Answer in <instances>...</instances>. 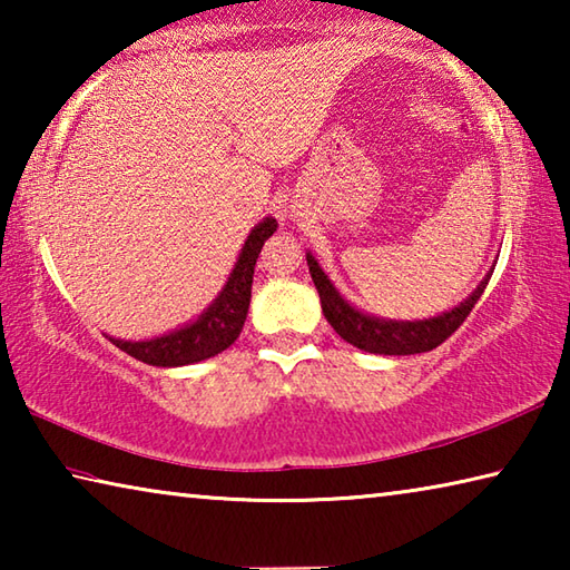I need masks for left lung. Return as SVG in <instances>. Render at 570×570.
Segmentation results:
<instances>
[{
    "label": "left lung",
    "mask_w": 570,
    "mask_h": 570,
    "mask_svg": "<svg viewBox=\"0 0 570 570\" xmlns=\"http://www.w3.org/2000/svg\"><path fill=\"white\" fill-rule=\"evenodd\" d=\"M308 274L320 292L322 298V312L326 322L334 326V332L342 336L344 342H350L356 350H364L370 354H420L430 352L448 340L452 332H458V326L468 320L472 306L478 304V298L485 292L493 272L478 284L465 302H460L450 312H442L430 320H414V322H400V320H384V316L366 314L362 308L352 306L346 298L336 292V286L330 282V276L324 274V268L312 254H306Z\"/></svg>",
    "instance_id": "obj_1"
}]
</instances>
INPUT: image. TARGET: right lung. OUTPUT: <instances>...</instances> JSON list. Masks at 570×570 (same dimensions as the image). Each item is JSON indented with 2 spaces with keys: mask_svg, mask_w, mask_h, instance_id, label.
Masks as SVG:
<instances>
[{
  "mask_svg": "<svg viewBox=\"0 0 570 570\" xmlns=\"http://www.w3.org/2000/svg\"><path fill=\"white\" fill-rule=\"evenodd\" d=\"M278 228L276 218L266 216L262 224L250 228L244 248L234 264V272L228 274L226 286L220 288L218 296L200 312L198 320L183 324L168 334L153 336V340H108L135 360L153 364V366H186L204 362L208 356H216L238 340L244 330L248 304H250V284H254L256 258L262 254L266 238Z\"/></svg>",
  "mask_w": 570,
  "mask_h": 570,
  "instance_id": "right-lung-1",
  "label": "right lung"
}]
</instances>
